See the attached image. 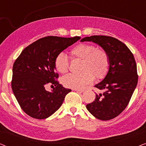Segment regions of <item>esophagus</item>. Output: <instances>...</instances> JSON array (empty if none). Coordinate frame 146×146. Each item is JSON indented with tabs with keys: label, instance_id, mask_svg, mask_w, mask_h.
<instances>
[{
	"label": "esophagus",
	"instance_id": "34e87169",
	"mask_svg": "<svg viewBox=\"0 0 146 146\" xmlns=\"http://www.w3.org/2000/svg\"><path fill=\"white\" fill-rule=\"evenodd\" d=\"M74 90L82 93V92H83L84 91V89H74Z\"/></svg>",
	"mask_w": 146,
	"mask_h": 146
}]
</instances>
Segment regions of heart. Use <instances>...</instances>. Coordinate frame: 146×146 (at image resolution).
<instances>
[{
	"label": "heart",
	"instance_id": "heart-1",
	"mask_svg": "<svg viewBox=\"0 0 146 146\" xmlns=\"http://www.w3.org/2000/svg\"><path fill=\"white\" fill-rule=\"evenodd\" d=\"M72 59L80 60V71L78 74H70L62 78V83L66 88H80L95 80L103 79L108 72L110 58L107 52L97 48L94 45L87 43L79 44L70 51ZM54 66L58 72L64 74L68 71L69 62L63 53L55 58Z\"/></svg>",
	"mask_w": 146,
	"mask_h": 146
}]
</instances>
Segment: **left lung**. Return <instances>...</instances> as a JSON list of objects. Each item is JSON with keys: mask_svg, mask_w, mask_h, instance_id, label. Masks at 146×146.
Listing matches in <instances>:
<instances>
[{"mask_svg": "<svg viewBox=\"0 0 146 146\" xmlns=\"http://www.w3.org/2000/svg\"><path fill=\"white\" fill-rule=\"evenodd\" d=\"M92 41L108 54L110 68L105 78L94 87V101L86 108L97 119L110 120L120 114L129 102L138 80L137 66L133 54L126 45L115 38L96 35L85 37L81 42Z\"/></svg>", "mask_w": 146, "mask_h": 146, "instance_id": "8db88e82", "label": "left lung"}]
</instances>
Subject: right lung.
I'll return each instance as SVG.
<instances>
[{
  "label": "right lung",
  "instance_id": "right-lung-1",
  "mask_svg": "<svg viewBox=\"0 0 146 146\" xmlns=\"http://www.w3.org/2000/svg\"><path fill=\"white\" fill-rule=\"evenodd\" d=\"M80 39L49 36L37 40L22 51L13 68L11 86L23 110L33 118L45 119L62 104L70 89L62 87L56 79L54 60L64 50ZM48 84L54 86L45 90Z\"/></svg>",
  "mask_w": 146,
  "mask_h": 146
}]
</instances>
